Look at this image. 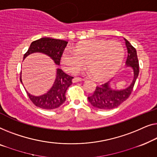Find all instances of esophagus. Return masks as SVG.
<instances>
[{
  "instance_id": "1",
  "label": "esophagus",
  "mask_w": 157,
  "mask_h": 157,
  "mask_svg": "<svg viewBox=\"0 0 157 157\" xmlns=\"http://www.w3.org/2000/svg\"><path fill=\"white\" fill-rule=\"evenodd\" d=\"M82 80V79L79 78H75L72 79V82L75 83V82H81Z\"/></svg>"
}]
</instances>
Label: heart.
Here are the masks:
<instances>
[{
	"label": "heart",
	"mask_w": 157,
	"mask_h": 157,
	"mask_svg": "<svg viewBox=\"0 0 157 157\" xmlns=\"http://www.w3.org/2000/svg\"><path fill=\"white\" fill-rule=\"evenodd\" d=\"M123 48L116 40H92L82 41L74 51L65 50L60 56V64L66 72L75 73L85 65L94 78L103 79L115 71L123 57Z\"/></svg>",
	"instance_id": "1"
}]
</instances>
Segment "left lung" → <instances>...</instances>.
Masks as SVG:
<instances>
[{
    "label": "left lung",
    "mask_w": 157,
    "mask_h": 157,
    "mask_svg": "<svg viewBox=\"0 0 157 157\" xmlns=\"http://www.w3.org/2000/svg\"><path fill=\"white\" fill-rule=\"evenodd\" d=\"M125 43L127 48V57L126 64L131 67L134 71V79L129 87L122 90H114L109 87V82L102 83L96 87L94 93L88 97V100L93 107L101 109H112L117 107L127 100L133 90L136 79L140 72V65L136 50L129 42L125 38Z\"/></svg>",
    "instance_id": "1"
}]
</instances>
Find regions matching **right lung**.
I'll list each match as a JSON object with an SVG mask.
<instances>
[{
    "label": "right lung",
    "instance_id": "1",
    "mask_svg": "<svg viewBox=\"0 0 157 157\" xmlns=\"http://www.w3.org/2000/svg\"><path fill=\"white\" fill-rule=\"evenodd\" d=\"M67 44V42L63 40L42 37L30 44L28 51L24 54L23 59L28 55L34 52H42L51 57L56 65H59L61 54L65 50ZM72 78L73 77L68 75L61 69H57L56 81L53 86L47 93L43 95L35 97L27 92L28 96L36 107L44 109H56L65 101L66 91L72 83ZM20 79L22 82L21 76Z\"/></svg>",
    "mask_w": 157,
    "mask_h": 157
}]
</instances>
